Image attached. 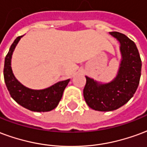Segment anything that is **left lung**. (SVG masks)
<instances>
[{
    "label": "left lung",
    "instance_id": "obj_1",
    "mask_svg": "<svg viewBox=\"0 0 147 147\" xmlns=\"http://www.w3.org/2000/svg\"><path fill=\"white\" fill-rule=\"evenodd\" d=\"M110 34L119 41L121 53L116 78L102 84L85 76L84 98L90 108L98 111H112L127 103L136 92L141 76L142 61L134 41L119 32Z\"/></svg>",
    "mask_w": 147,
    "mask_h": 147
}]
</instances>
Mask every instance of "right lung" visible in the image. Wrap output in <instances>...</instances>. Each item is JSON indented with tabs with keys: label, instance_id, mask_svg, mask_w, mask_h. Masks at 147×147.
Returning <instances> with one entry per match:
<instances>
[{
	"label": "right lung",
	"instance_id": "add662e5",
	"mask_svg": "<svg viewBox=\"0 0 147 147\" xmlns=\"http://www.w3.org/2000/svg\"><path fill=\"white\" fill-rule=\"evenodd\" d=\"M22 36H19L11 45L6 55L4 66L5 82L11 98L17 103L31 111L47 112L56 107L62 98L69 79L59 81L52 86L41 90H34L22 85L14 76L11 66L13 51Z\"/></svg>",
	"mask_w": 147,
	"mask_h": 147
}]
</instances>
